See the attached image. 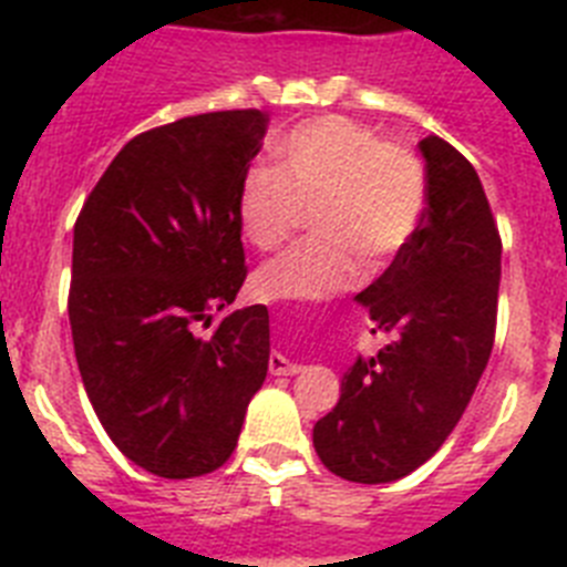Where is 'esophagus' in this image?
Returning <instances> with one entry per match:
<instances>
[{
	"mask_svg": "<svg viewBox=\"0 0 567 567\" xmlns=\"http://www.w3.org/2000/svg\"><path fill=\"white\" fill-rule=\"evenodd\" d=\"M269 372L272 374H298L300 372V365L298 363H289L284 354L272 352L269 354Z\"/></svg>",
	"mask_w": 567,
	"mask_h": 567,
	"instance_id": "34e87169",
	"label": "esophagus"
}]
</instances>
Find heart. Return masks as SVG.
<instances>
[{"instance_id":"heart-1","label":"heart","mask_w":567,"mask_h":567,"mask_svg":"<svg viewBox=\"0 0 567 567\" xmlns=\"http://www.w3.org/2000/svg\"><path fill=\"white\" fill-rule=\"evenodd\" d=\"M278 169L252 167L238 187V224L260 252L284 247L307 221L318 235L255 275L267 300L323 298L354 287L369 269L398 258L423 224L429 173L412 147L346 115H318L278 144Z\"/></svg>"}]
</instances>
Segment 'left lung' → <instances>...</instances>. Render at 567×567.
Here are the masks:
<instances>
[{"label":"left lung","instance_id":"obj_1","mask_svg":"<svg viewBox=\"0 0 567 567\" xmlns=\"http://www.w3.org/2000/svg\"><path fill=\"white\" fill-rule=\"evenodd\" d=\"M429 209L412 244L358 300L392 343L343 374L340 400L315 423V452L352 483H392L437 452L463 417L497 332V221L471 162L420 142Z\"/></svg>","mask_w":567,"mask_h":567}]
</instances>
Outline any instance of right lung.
<instances>
[{
    "label": "right lung",
    "instance_id": "1",
    "mask_svg": "<svg viewBox=\"0 0 567 567\" xmlns=\"http://www.w3.org/2000/svg\"><path fill=\"white\" fill-rule=\"evenodd\" d=\"M264 110L187 115L135 135L73 227L68 315L84 392L118 452L164 480L221 468L267 380L269 312L238 309L247 280L238 187Z\"/></svg>",
    "mask_w": 567,
    "mask_h": 567
}]
</instances>
